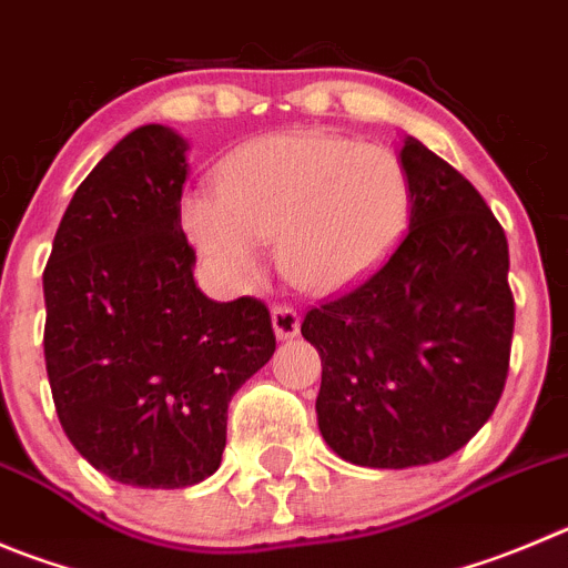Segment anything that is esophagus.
Masks as SVG:
<instances>
[{
  "label": "esophagus",
  "instance_id": "34e87169",
  "mask_svg": "<svg viewBox=\"0 0 568 568\" xmlns=\"http://www.w3.org/2000/svg\"><path fill=\"white\" fill-rule=\"evenodd\" d=\"M272 325L277 338H294L300 333V314L291 305H274Z\"/></svg>",
  "mask_w": 568,
  "mask_h": 568
}]
</instances>
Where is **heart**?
I'll use <instances>...</instances> for the list:
<instances>
[{
  "label": "heart",
  "mask_w": 568,
  "mask_h": 568,
  "mask_svg": "<svg viewBox=\"0 0 568 568\" xmlns=\"http://www.w3.org/2000/svg\"><path fill=\"white\" fill-rule=\"evenodd\" d=\"M409 199L404 162L389 148L283 131L230 153L219 195H184L182 224L232 283L257 277V243L274 241L288 283L331 294L386 257L406 226Z\"/></svg>",
  "instance_id": "heart-1"
}]
</instances>
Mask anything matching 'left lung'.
<instances>
[{
	"mask_svg": "<svg viewBox=\"0 0 568 568\" xmlns=\"http://www.w3.org/2000/svg\"><path fill=\"white\" fill-rule=\"evenodd\" d=\"M409 232L338 300L302 322L322 358L325 443L364 468H415L459 452L510 369L516 302L507 237L479 190L406 136Z\"/></svg>",
	"mask_w": 568,
	"mask_h": 568,
	"instance_id": "8db88e82",
	"label": "left lung"
}]
</instances>
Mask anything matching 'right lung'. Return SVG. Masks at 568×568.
<instances>
[{
	"instance_id": "1",
	"label": "right lung",
	"mask_w": 568,
	"mask_h": 568,
	"mask_svg": "<svg viewBox=\"0 0 568 568\" xmlns=\"http://www.w3.org/2000/svg\"><path fill=\"white\" fill-rule=\"evenodd\" d=\"M187 142L142 125L75 190L44 268V362L87 463L134 487H190L226 445L230 400L277 338L254 296L215 302L182 232Z\"/></svg>"
}]
</instances>
